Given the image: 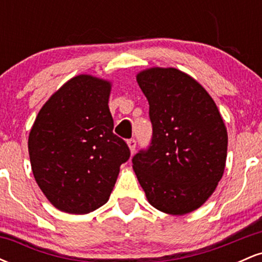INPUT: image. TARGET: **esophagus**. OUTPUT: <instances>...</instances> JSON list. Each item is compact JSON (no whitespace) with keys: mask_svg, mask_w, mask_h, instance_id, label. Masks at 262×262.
<instances>
[{"mask_svg":"<svg viewBox=\"0 0 262 262\" xmlns=\"http://www.w3.org/2000/svg\"><path fill=\"white\" fill-rule=\"evenodd\" d=\"M128 146H129V149H130V152L132 154H133V152L135 151V148H137V140L134 139H129L128 140Z\"/></svg>","mask_w":262,"mask_h":262,"instance_id":"34e87169","label":"esophagus"}]
</instances>
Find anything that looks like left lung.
Masks as SVG:
<instances>
[{
    "label": "left lung",
    "mask_w": 262,
    "mask_h": 262,
    "mask_svg": "<svg viewBox=\"0 0 262 262\" xmlns=\"http://www.w3.org/2000/svg\"><path fill=\"white\" fill-rule=\"evenodd\" d=\"M149 102L152 137L132 159L149 203L169 214L200 208L223 176L228 134L214 101L196 80L169 68L137 76Z\"/></svg>",
    "instance_id": "left-lung-1"
}]
</instances>
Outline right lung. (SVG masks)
Listing matches in <instances>:
<instances>
[{
    "instance_id": "add662e5",
    "label": "right lung",
    "mask_w": 262,
    "mask_h": 262,
    "mask_svg": "<svg viewBox=\"0 0 262 262\" xmlns=\"http://www.w3.org/2000/svg\"><path fill=\"white\" fill-rule=\"evenodd\" d=\"M111 83L79 75L39 111L28 139L33 175L54 207L86 214L107 202L130 156L113 133Z\"/></svg>"
}]
</instances>
